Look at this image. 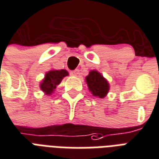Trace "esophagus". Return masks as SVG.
Returning <instances> with one entry per match:
<instances>
[{"mask_svg":"<svg viewBox=\"0 0 159 159\" xmlns=\"http://www.w3.org/2000/svg\"><path fill=\"white\" fill-rule=\"evenodd\" d=\"M70 74L72 75L76 76V77H79V76H80V70H75L71 71Z\"/></svg>","mask_w":159,"mask_h":159,"instance_id":"1","label":"esophagus"}]
</instances>
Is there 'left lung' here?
<instances>
[{
    "mask_svg": "<svg viewBox=\"0 0 159 159\" xmlns=\"http://www.w3.org/2000/svg\"><path fill=\"white\" fill-rule=\"evenodd\" d=\"M85 81L89 90L93 96L104 99L109 91V84L101 73L97 70H90L85 77Z\"/></svg>",
    "mask_w": 159,
    "mask_h": 159,
    "instance_id": "obj_1",
    "label": "left lung"
}]
</instances>
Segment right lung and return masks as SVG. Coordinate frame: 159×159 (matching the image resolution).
<instances>
[{"label":"right lung","instance_id":"1","mask_svg":"<svg viewBox=\"0 0 159 159\" xmlns=\"http://www.w3.org/2000/svg\"><path fill=\"white\" fill-rule=\"evenodd\" d=\"M68 75V71L66 70H50L45 73V78L40 82V90H42L46 95H50L54 93L57 85L60 84L63 79Z\"/></svg>","mask_w":159,"mask_h":159}]
</instances>
